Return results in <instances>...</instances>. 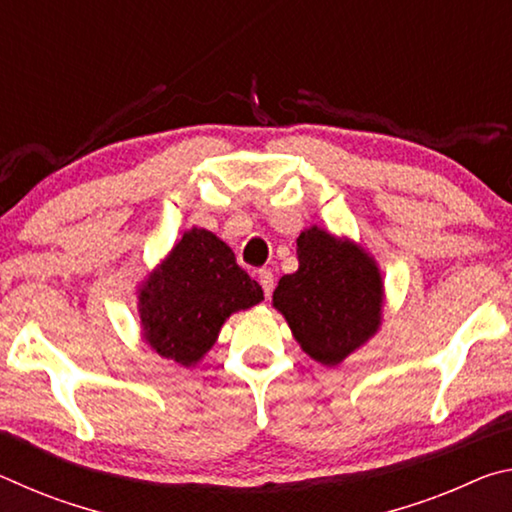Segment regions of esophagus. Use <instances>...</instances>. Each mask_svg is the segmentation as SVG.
Masks as SVG:
<instances>
[{"label": "esophagus", "mask_w": 512, "mask_h": 512, "mask_svg": "<svg viewBox=\"0 0 512 512\" xmlns=\"http://www.w3.org/2000/svg\"><path fill=\"white\" fill-rule=\"evenodd\" d=\"M257 280H259V284H262L264 296L271 298V293H273V271H268V268H259Z\"/></svg>", "instance_id": "obj_1"}]
</instances>
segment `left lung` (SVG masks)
<instances>
[{"label": "left lung", "instance_id": "left-lung-1", "mask_svg": "<svg viewBox=\"0 0 512 512\" xmlns=\"http://www.w3.org/2000/svg\"><path fill=\"white\" fill-rule=\"evenodd\" d=\"M298 262L277 282L273 305L311 359L336 366L377 332L379 271L361 248L318 228L298 237Z\"/></svg>", "mask_w": 512, "mask_h": 512}]
</instances>
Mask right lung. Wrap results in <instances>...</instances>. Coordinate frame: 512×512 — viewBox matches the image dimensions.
I'll list each match as a JSON object with an SVG mask.
<instances>
[{"label": "right lung", "mask_w": 512, "mask_h": 512, "mask_svg": "<svg viewBox=\"0 0 512 512\" xmlns=\"http://www.w3.org/2000/svg\"><path fill=\"white\" fill-rule=\"evenodd\" d=\"M264 300V291L212 232H185L140 293V318L151 348L192 366L212 348L232 311Z\"/></svg>", "instance_id": "1"}]
</instances>
